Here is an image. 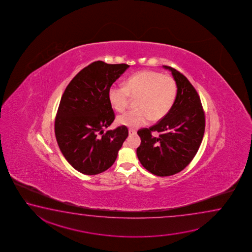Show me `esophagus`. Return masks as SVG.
Returning a JSON list of instances; mask_svg holds the SVG:
<instances>
[{
    "instance_id": "34e87169",
    "label": "esophagus",
    "mask_w": 252,
    "mask_h": 252,
    "mask_svg": "<svg viewBox=\"0 0 252 252\" xmlns=\"http://www.w3.org/2000/svg\"><path fill=\"white\" fill-rule=\"evenodd\" d=\"M136 133H137V131H136L135 129H133V128H129V129H128V134H129V135H134V134H136Z\"/></svg>"
}]
</instances>
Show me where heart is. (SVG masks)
<instances>
[{
  "label": "heart",
  "instance_id": "1",
  "mask_svg": "<svg viewBox=\"0 0 252 252\" xmlns=\"http://www.w3.org/2000/svg\"><path fill=\"white\" fill-rule=\"evenodd\" d=\"M130 96L137 97L136 109L117 117L120 125L138 128L152 120L157 122L166 116L175 104L177 85L173 77L154 70H141L126 80L125 86L113 85L108 91V99L117 112L128 107Z\"/></svg>",
  "mask_w": 252,
  "mask_h": 252
}]
</instances>
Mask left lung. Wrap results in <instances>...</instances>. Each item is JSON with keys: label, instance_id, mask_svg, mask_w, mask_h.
I'll list each match as a JSON object with an SVG mask.
<instances>
[{"label": "left lung", "instance_id": "left-lung-1", "mask_svg": "<svg viewBox=\"0 0 252 252\" xmlns=\"http://www.w3.org/2000/svg\"><path fill=\"white\" fill-rule=\"evenodd\" d=\"M163 68L172 72L177 96L169 113L158 124L137 131L141 144L137 155L146 170L169 176L184 170L195 157L204 137L205 117L200 98L187 77L169 66ZM154 131L160 136L154 137Z\"/></svg>", "mask_w": 252, "mask_h": 252}]
</instances>
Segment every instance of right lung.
<instances>
[{"instance_id":"add662e5","label":"right lung","mask_w":252,"mask_h":252,"mask_svg":"<svg viewBox=\"0 0 252 252\" xmlns=\"http://www.w3.org/2000/svg\"><path fill=\"white\" fill-rule=\"evenodd\" d=\"M128 67L94 62L77 73L62 96L55 122L56 140L67 161L84 175L108 169L128 137L124 125L106 133L104 128L115 120L108 91Z\"/></svg>"}]
</instances>
